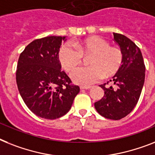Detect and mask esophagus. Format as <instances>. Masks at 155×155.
Instances as JSON below:
<instances>
[{
	"instance_id": "1",
	"label": "esophagus",
	"mask_w": 155,
	"mask_h": 155,
	"mask_svg": "<svg viewBox=\"0 0 155 155\" xmlns=\"http://www.w3.org/2000/svg\"><path fill=\"white\" fill-rule=\"evenodd\" d=\"M91 88V86H81L80 89H89Z\"/></svg>"
}]
</instances>
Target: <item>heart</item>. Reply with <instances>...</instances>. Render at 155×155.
<instances>
[{
	"instance_id": "heart-1",
	"label": "heart",
	"mask_w": 155,
	"mask_h": 155,
	"mask_svg": "<svg viewBox=\"0 0 155 155\" xmlns=\"http://www.w3.org/2000/svg\"><path fill=\"white\" fill-rule=\"evenodd\" d=\"M66 43L59 51L58 59L65 70L71 72L82 62V57L88 58L89 66L79 68L71 74L73 81L79 85L93 84L104 78H108L118 72L123 64V54L116 47L100 37L93 36L83 40Z\"/></svg>"
}]
</instances>
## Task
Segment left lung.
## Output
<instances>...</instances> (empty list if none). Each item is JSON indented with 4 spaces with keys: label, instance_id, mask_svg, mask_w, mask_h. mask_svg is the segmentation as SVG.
Here are the masks:
<instances>
[{
    "label": "left lung",
    "instance_id": "1",
    "mask_svg": "<svg viewBox=\"0 0 155 155\" xmlns=\"http://www.w3.org/2000/svg\"><path fill=\"white\" fill-rule=\"evenodd\" d=\"M113 36L123 54L122 66L110 80L115 85H100L104 95L94 106L101 116L118 120L127 116L139 101L145 81V65L135 43L124 35L113 33Z\"/></svg>",
    "mask_w": 155,
    "mask_h": 155
}]
</instances>
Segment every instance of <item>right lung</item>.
<instances>
[{
	"instance_id": "obj_1",
	"label": "right lung",
	"mask_w": 155,
	"mask_h": 155,
	"mask_svg": "<svg viewBox=\"0 0 155 155\" xmlns=\"http://www.w3.org/2000/svg\"><path fill=\"white\" fill-rule=\"evenodd\" d=\"M66 40V36L54 35L35 39L19 57L18 90L28 108L41 118L54 120L66 115L80 91L61 70L58 53Z\"/></svg>"
}]
</instances>
